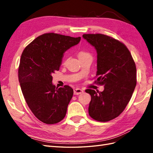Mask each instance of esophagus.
Here are the masks:
<instances>
[{"instance_id":"34e87169","label":"esophagus","mask_w":153,"mask_h":153,"mask_svg":"<svg viewBox=\"0 0 153 153\" xmlns=\"http://www.w3.org/2000/svg\"><path fill=\"white\" fill-rule=\"evenodd\" d=\"M83 92V91L82 89H76L74 90V95H79V94L82 93Z\"/></svg>"}]
</instances>
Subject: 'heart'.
Wrapping results in <instances>:
<instances>
[{
  "label": "heart",
  "instance_id": "1",
  "mask_svg": "<svg viewBox=\"0 0 153 153\" xmlns=\"http://www.w3.org/2000/svg\"><path fill=\"white\" fill-rule=\"evenodd\" d=\"M78 56H79V58H81V57H87V56H90V54L87 53V52L80 51L79 53Z\"/></svg>",
  "mask_w": 153,
  "mask_h": 153
}]
</instances>
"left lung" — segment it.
<instances>
[{
    "label": "left lung",
    "instance_id": "left-lung-1",
    "mask_svg": "<svg viewBox=\"0 0 153 153\" xmlns=\"http://www.w3.org/2000/svg\"><path fill=\"white\" fill-rule=\"evenodd\" d=\"M83 37L97 51V82L102 92L87 89L91 100L89 114L99 122L116 118L125 109L136 86V66L130 52L119 41L102 34H84Z\"/></svg>",
    "mask_w": 153,
    "mask_h": 153
}]
</instances>
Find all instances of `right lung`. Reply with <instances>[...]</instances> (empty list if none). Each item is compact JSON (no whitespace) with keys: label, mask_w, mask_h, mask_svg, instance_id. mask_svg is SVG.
Returning <instances> with one entry per match:
<instances>
[{"label":"right lung","mask_w":153,"mask_h":153,"mask_svg":"<svg viewBox=\"0 0 153 153\" xmlns=\"http://www.w3.org/2000/svg\"><path fill=\"white\" fill-rule=\"evenodd\" d=\"M81 37L54 33L37 37L21 56L18 78L25 101L40 121L60 122L66 116L74 91L70 86L56 87L52 75L59 70L65 52L79 43Z\"/></svg>","instance_id":"right-lung-1"}]
</instances>
